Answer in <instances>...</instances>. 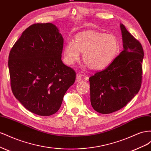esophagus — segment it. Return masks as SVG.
<instances>
[{
  "label": "esophagus",
  "instance_id": "obj_1",
  "mask_svg": "<svg viewBox=\"0 0 151 151\" xmlns=\"http://www.w3.org/2000/svg\"><path fill=\"white\" fill-rule=\"evenodd\" d=\"M81 79H82V76H81V75L80 74H77L76 75V80L77 81H80L81 80Z\"/></svg>",
  "mask_w": 151,
  "mask_h": 151
}]
</instances>
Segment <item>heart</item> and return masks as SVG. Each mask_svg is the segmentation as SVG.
Masks as SVG:
<instances>
[{
	"label": "heart",
	"mask_w": 151,
	"mask_h": 151,
	"mask_svg": "<svg viewBox=\"0 0 151 151\" xmlns=\"http://www.w3.org/2000/svg\"><path fill=\"white\" fill-rule=\"evenodd\" d=\"M119 50L116 37L112 34L96 31L81 32L74 41H69L64 49V59L68 65L78 61L80 52L85 66L94 70H103L113 63Z\"/></svg>",
	"instance_id": "1"
}]
</instances>
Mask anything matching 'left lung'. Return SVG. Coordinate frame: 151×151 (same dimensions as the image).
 <instances>
[{
	"label": "left lung",
	"mask_w": 151,
	"mask_h": 151,
	"mask_svg": "<svg viewBox=\"0 0 151 151\" xmlns=\"http://www.w3.org/2000/svg\"><path fill=\"white\" fill-rule=\"evenodd\" d=\"M120 28L123 50L105 70L89 78L91 105L101 114H109L123 108L141 87L142 46L123 24H120Z\"/></svg>",
	"instance_id": "obj_1"
}]
</instances>
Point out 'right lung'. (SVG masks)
Segmentation results:
<instances>
[{"mask_svg": "<svg viewBox=\"0 0 151 151\" xmlns=\"http://www.w3.org/2000/svg\"><path fill=\"white\" fill-rule=\"evenodd\" d=\"M64 39L50 23L29 26L9 55L11 86L26 109L39 116L57 113L76 73L61 60Z\"/></svg>", "mask_w": 151, "mask_h": 151, "instance_id": "right-lung-1", "label": "right lung"}]
</instances>
